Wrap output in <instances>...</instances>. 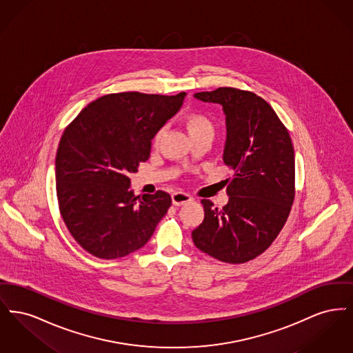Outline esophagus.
Wrapping results in <instances>:
<instances>
[{
	"label": "esophagus",
	"mask_w": 353,
	"mask_h": 353,
	"mask_svg": "<svg viewBox=\"0 0 353 353\" xmlns=\"http://www.w3.org/2000/svg\"><path fill=\"white\" fill-rule=\"evenodd\" d=\"M193 200L194 199L190 194L185 193V192H176V193L172 194V202L176 206H181V205H185L188 202H192Z\"/></svg>",
	"instance_id": "esophagus-1"
}]
</instances>
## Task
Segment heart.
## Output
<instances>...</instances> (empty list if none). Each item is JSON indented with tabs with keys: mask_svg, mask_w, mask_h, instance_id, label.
<instances>
[{
	"mask_svg": "<svg viewBox=\"0 0 353 353\" xmlns=\"http://www.w3.org/2000/svg\"><path fill=\"white\" fill-rule=\"evenodd\" d=\"M185 127H186V130H188L190 136L199 134H209L213 136V134H214V125H213L212 120L208 117H205V115H201V114H192V115L186 117ZM163 136H164V130L161 128L154 134L153 144L157 145Z\"/></svg>",
	"mask_w": 353,
	"mask_h": 353,
	"instance_id": "heart-1",
	"label": "heart"
}]
</instances>
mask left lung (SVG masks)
I'll return each instance as SVG.
<instances>
[{"label":"left lung","mask_w":353,"mask_h":353,"mask_svg":"<svg viewBox=\"0 0 353 353\" xmlns=\"http://www.w3.org/2000/svg\"><path fill=\"white\" fill-rule=\"evenodd\" d=\"M194 98L222 105L223 163L234 176L226 180L229 202L222 209L202 200L205 217L192 238L219 261L245 263L269 249L288 219L295 197L291 137L269 103L254 92L219 87Z\"/></svg>","instance_id":"obj_1"}]
</instances>
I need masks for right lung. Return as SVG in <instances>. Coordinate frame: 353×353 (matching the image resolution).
<instances>
[{"label": "right lung", "instance_id": "1", "mask_svg": "<svg viewBox=\"0 0 353 353\" xmlns=\"http://www.w3.org/2000/svg\"><path fill=\"white\" fill-rule=\"evenodd\" d=\"M185 95L108 94L66 127L55 157L57 197L70 234L85 252L101 259L125 256L150 241L167 214L168 193L134 196L128 176L148 160L152 139Z\"/></svg>", "mask_w": 353, "mask_h": 353}]
</instances>
